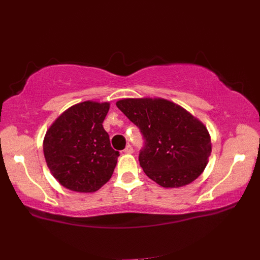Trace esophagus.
<instances>
[{"instance_id":"obj_1","label":"esophagus","mask_w":260,"mask_h":260,"mask_svg":"<svg viewBox=\"0 0 260 260\" xmlns=\"http://www.w3.org/2000/svg\"><path fill=\"white\" fill-rule=\"evenodd\" d=\"M123 153L124 154H132V153H134V148H132V146L131 145H126V147H125L124 150H123Z\"/></svg>"}]
</instances>
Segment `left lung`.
I'll return each instance as SVG.
<instances>
[{
  "label": "left lung",
  "instance_id": "obj_1",
  "mask_svg": "<svg viewBox=\"0 0 260 260\" xmlns=\"http://www.w3.org/2000/svg\"><path fill=\"white\" fill-rule=\"evenodd\" d=\"M116 106L143 136L139 163L148 178L164 188H174L203 173L212 145L199 120L165 100L128 99Z\"/></svg>",
  "mask_w": 260,
  "mask_h": 260
}]
</instances>
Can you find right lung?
Listing matches in <instances>:
<instances>
[{
    "label": "right lung",
    "mask_w": 260,
    "mask_h": 260,
    "mask_svg": "<svg viewBox=\"0 0 260 260\" xmlns=\"http://www.w3.org/2000/svg\"><path fill=\"white\" fill-rule=\"evenodd\" d=\"M109 103L84 102L70 107L51 125L44 156L54 178L67 189L94 192L111 179L119 151L103 128Z\"/></svg>",
    "instance_id": "right-lung-1"
}]
</instances>
